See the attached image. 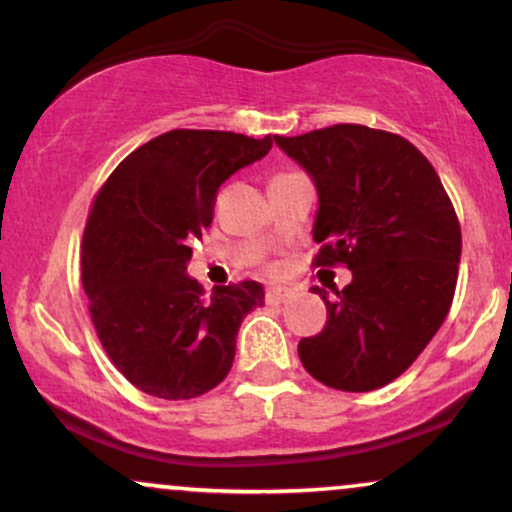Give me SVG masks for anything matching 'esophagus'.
<instances>
[{"instance_id": "1", "label": "esophagus", "mask_w": 512, "mask_h": 512, "mask_svg": "<svg viewBox=\"0 0 512 512\" xmlns=\"http://www.w3.org/2000/svg\"><path fill=\"white\" fill-rule=\"evenodd\" d=\"M291 296V289H286V286H272V289H267V303H284L286 298Z\"/></svg>"}]
</instances>
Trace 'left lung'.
<instances>
[{"label": "left lung", "instance_id": "obj_1", "mask_svg": "<svg viewBox=\"0 0 512 512\" xmlns=\"http://www.w3.org/2000/svg\"><path fill=\"white\" fill-rule=\"evenodd\" d=\"M317 190V267L346 264L351 284L327 305V325L298 344L315 380L378 390L407 370L448 317L462 233L438 173L399 134L334 125L274 137Z\"/></svg>", "mask_w": 512, "mask_h": 512}]
</instances>
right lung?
I'll return each instance as SVG.
<instances>
[{"label": "right lung", "mask_w": 512, "mask_h": 512, "mask_svg": "<svg viewBox=\"0 0 512 512\" xmlns=\"http://www.w3.org/2000/svg\"><path fill=\"white\" fill-rule=\"evenodd\" d=\"M269 149L272 137L173 129L132 151L98 192L81 243L88 310L110 361L146 395L192 399L219 385L240 322L264 305L257 281L204 298L187 262L221 182Z\"/></svg>", "instance_id": "1"}]
</instances>
